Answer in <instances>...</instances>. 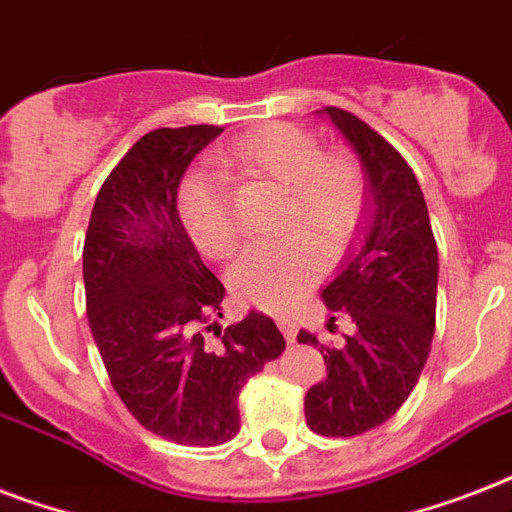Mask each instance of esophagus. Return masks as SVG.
<instances>
[{
	"instance_id": "esophagus-1",
	"label": "esophagus",
	"mask_w": 512,
	"mask_h": 512,
	"mask_svg": "<svg viewBox=\"0 0 512 512\" xmlns=\"http://www.w3.org/2000/svg\"><path fill=\"white\" fill-rule=\"evenodd\" d=\"M276 324H279V329H281V332H284V337H287L289 342H295V337H297V321L292 319V316H279V319H276Z\"/></svg>"
}]
</instances>
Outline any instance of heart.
Instances as JSON below:
<instances>
[{
	"label": "heart",
	"mask_w": 512,
	"mask_h": 512,
	"mask_svg": "<svg viewBox=\"0 0 512 512\" xmlns=\"http://www.w3.org/2000/svg\"><path fill=\"white\" fill-rule=\"evenodd\" d=\"M220 162L287 188L281 239L247 247L231 271L233 292L265 311H287L321 276V251L340 257L356 239L366 215L364 172L348 154L324 151L313 132L295 124H268L236 140ZM177 207L193 244L209 257L239 247V225L228 204L225 180L215 172H188Z\"/></svg>",
	"instance_id": "obj_1"
}]
</instances>
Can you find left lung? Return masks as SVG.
<instances>
[{
  "instance_id": "8db88e82",
  "label": "left lung",
  "mask_w": 512,
  "mask_h": 512,
  "mask_svg": "<svg viewBox=\"0 0 512 512\" xmlns=\"http://www.w3.org/2000/svg\"><path fill=\"white\" fill-rule=\"evenodd\" d=\"M366 175V223L321 297L329 311L348 313L356 332L342 348L319 345L327 380L305 393V422L332 438L361 436L401 409L420 380L436 329L438 247L428 204L406 159L358 116L327 106ZM335 324V316H332ZM329 324V327H332Z\"/></svg>"
}]
</instances>
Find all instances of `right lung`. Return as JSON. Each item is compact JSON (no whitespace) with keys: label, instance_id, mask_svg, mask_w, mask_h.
<instances>
[{"label":"right lung","instance_id":"right-lung-1","mask_svg":"<svg viewBox=\"0 0 512 512\" xmlns=\"http://www.w3.org/2000/svg\"><path fill=\"white\" fill-rule=\"evenodd\" d=\"M220 132L188 124L143 135L100 185L84 236L87 321L108 380L143 428L183 446L231 441L244 382L287 348L263 313L217 327L225 287L177 212L188 164Z\"/></svg>","mask_w":512,"mask_h":512}]
</instances>
